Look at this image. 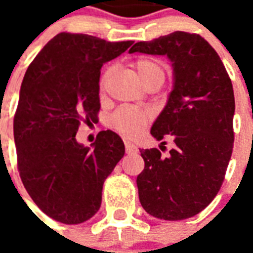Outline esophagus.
<instances>
[{"label":"esophagus","instance_id":"34e87169","mask_svg":"<svg viewBox=\"0 0 253 253\" xmlns=\"http://www.w3.org/2000/svg\"><path fill=\"white\" fill-rule=\"evenodd\" d=\"M125 146H126V153L127 154H135L138 153V148L131 142H126L125 143Z\"/></svg>","mask_w":253,"mask_h":253}]
</instances>
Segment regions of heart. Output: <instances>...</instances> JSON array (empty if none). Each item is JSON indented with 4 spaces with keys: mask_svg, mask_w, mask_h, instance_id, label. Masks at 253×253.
<instances>
[{
    "mask_svg": "<svg viewBox=\"0 0 253 253\" xmlns=\"http://www.w3.org/2000/svg\"><path fill=\"white\" fill-rule=\"evenodd\" d=\"M135 73L143 84L152 77H161L164 80V67L156 58H139L132 63ZM112 67H107L100 77V90L103 92L112 74ZM152 119L150 111L137 107H122L110 116V126L121 135L132 138L138 135Z\"/></svg>",
    "mask_w": 253,
    "mask_h": 253,
    "instance_id": "1",
    "label": "heart"
}]
</instances>
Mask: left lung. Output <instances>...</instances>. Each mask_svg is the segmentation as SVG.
Returning a JSON list of instances; mask_svg holds the SVG:
<instances>
[{"mask_svg":"<svg viewBox=\"0 0 253 253\" xmlns=\"http://www.w3.org/2000/svg\"><path fill=\"white\" fill-rule=\"evenodd\" d=\"M130 52L167 55L173 67V89L150 134L157 141L170 137L175 146L167 157L156 148L141 150L139 202L160 219L194 217L218 194L232 156V81L217 51L196 34L176 31L138 42Z\"/></svg>","mask_w":253,"mask_h":253,"instance_id":"left-lung-1","label":"left lung"}]
</instances>
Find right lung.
Returning a JSON list of instances; mask_svg holds the SVG:
<instances>
[{"mask_svg": "<svg viewBox=\"0 0 253 253\" xmlns=\"http://www.w3.org/2000/svg\"><path fill=\"white\" fill-rule=\"evenodd\" d=\"M132 42L61 32L36 55L21 83L13 134L20 177L48 217L77 225L97 212L104 180L125 156L116 132L77 142L81 122L96 123L100 69Z\"/></svg>", "mask_w": 253, "mask_h": 253, "instance_id": "obj_1", "label": "right lung"}]
</instances>
